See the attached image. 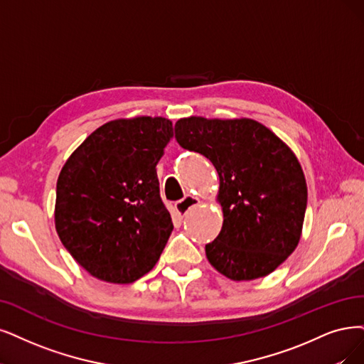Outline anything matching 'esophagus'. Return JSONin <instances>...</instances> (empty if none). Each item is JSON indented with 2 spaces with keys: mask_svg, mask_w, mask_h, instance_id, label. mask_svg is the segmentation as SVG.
<instances>
[{
  "mask_svg": "<svg viewBox=\"0 0 364 364\" xmlns=\"http://www.w3.org/2000/svg\"><path fill=\"white\" fill-rule=\"evenodd\" d=\"M199 204H200V200L198 198H195L192 195H187L184 199L178 200V203L175 204V210H177V213L180 214L181 218H184L186 214H187V211L192 210L193 207H196Z\"/></svg>",
  "mask_w": 364,
  "mask_h": 364,
  "instance_id": "1",
  "label": "esophagus"
}]
</instances>
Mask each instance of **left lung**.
<instances>
[{
  "mask_svg": "<svg viewBox=\"0 0 364 364\" xmlns=\"http://www.w3.org/2000/svg\"><path fill=\"white\" fill-rule=\"evenodd\" d=\"M175 139L210 159L219 173L223 225L205 246L208 262L235 282L273 273L297 247L307 205L291 148L250 118H181Z\"/></svg>",
  "mask_w": 364,
  "mask_h": 364,
  "instance_id": "8db88e82",
  "label": "left lung"
}]
</instances>
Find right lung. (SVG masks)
<instances>
[{"instance_id": "obj_1", "label": "right lung", "mask_w": 364, "mask_h": 364, "mask_svg": "<svg viewBox=\"0 0 364 364\" xmlns=\"http://www.w3.org/2000/svg\"><path fill=\"white\" fill-rule=\"evenodd\" d=\"M164 117L114 119L94 130L57 181L55 230L99 280L132 284L159 261L173 230L156 165L172 138Z\"/></svg>"}]
</instances>
